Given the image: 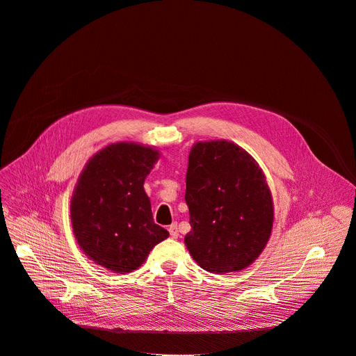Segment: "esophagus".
Wrapping results in <instances>:
<instances>
[{
	"mask_svg": "<svg viewBox=\"0 0 356 356\" xmlns=\"http://www.w3.org/2000/svg\"><path fill=\"white\" fill-rule=\"evenodd\" d=\"M169 233H170V237L172 238H177L179 237V229H177V224L173 222L170 227H169Z\"/></svg>",
	"mask_w": 356,
	"mask_h": 356,
	"instance_id": "esophagus-1",
	"label": "esophagus"
}]
</instances>
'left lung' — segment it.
Returning a JSON list of instances; mask_svg holds the SVG:
<instances>
[{
  "instance_id": "8db88e82",
  "label": "left lung",
  "mask_w": 356,
  "mask_h": 356,
  "mask_svg": "<svg viewBox=\"0 0 356 356\" xmlns=\"http://www.w3.org/2000/svg\"><path fill=\"white\" fill-rule=\"evenodd\" d=\"M184 199L191 225L184 244L203 270L236 273L260 257L271 237L274 203L263 169L247 150L225 139L196 142Z\"/></svg>"
}]
</instances>
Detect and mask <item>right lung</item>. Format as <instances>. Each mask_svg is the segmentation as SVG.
Masks as SVG:
<instances>
[{
	"mask_svg": "<svg viewBox=\"0 0 356 356\" xmlns=\"http://www.w3.org/2000/svg\"><path fill=\"white\" fill-rule=\"evenodd\" d=\"M159 157L156 147L118 142L86 161L72 193L71 222L78 245L95 264L132 273L169 237L154 224L143 187Z\"/></svg>",
	"mask_w": 356,
	"mask_h": 356,
	"instance_id": "1",
	"label": "right lung"
}]
</instances>
